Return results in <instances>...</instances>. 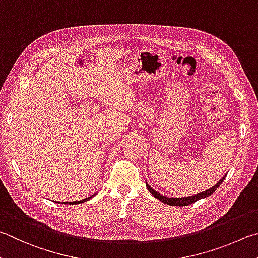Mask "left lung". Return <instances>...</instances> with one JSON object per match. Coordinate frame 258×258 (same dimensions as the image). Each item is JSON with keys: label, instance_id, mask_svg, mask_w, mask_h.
Segmentation results:
<instances>
[{"label": "left lung", "instance_id": "obj_1", "mask_svg": "<svg viewBox=\"0 0 258 258\" xmlns=\"http://www.w3.org/2000/svg\"><path fill=\"white\" fill-rule=\"evenodd\" d=\"M224 179H225V175H224L222 179L220 180L218 183L214 184V186L212 187L211 189H207V190L197 194V195H192V196H188V197H179V198L168 197V196L161 195L160 192L155 191L154 189H153L147 182H146V187L148 189V191H150L153 196H154L155 198H157V200H159V201L163 202L164 204H168V205H171V206H187L189 204H192V203L197 202L198 200H202V198H205V197L211 196L212 194H213L216 190V189L220 187V184L223 182Z\"/></svg>", "mask_w": 258, "mask_h": 258}]
</instances>
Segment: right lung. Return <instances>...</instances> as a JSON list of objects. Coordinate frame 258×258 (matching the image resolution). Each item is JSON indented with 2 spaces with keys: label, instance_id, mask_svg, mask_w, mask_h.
Returning <instances> with one entry per match:
<instances>
[{
  "label": "right lung",
  "instance_id": "add662e5",
  "mask_svg": "<svg viewBox=\"0 0 258 258\" xmlns=\"http://www.w3.org/2000/svg\"><path fill=\"white\" fill-rule=\"evenodd\" d=\"M92 197H94V195H93V196H90V197H87V198H84V200L77 201V202H56V203H61V204H70V205H72V204H80V203L87 202V201H88V200H90V198H92Z\"/></svg>",
  "mask_w": 258,
  "mask_h": 258
}]
</instances>
